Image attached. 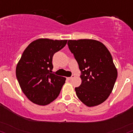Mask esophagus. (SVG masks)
<instances>
[{
	"mask_svg": "<svg viewBox=\"0 0 133 133\" xmlns=\"http://www.w3.org/2000/svg\"><path fill=\"white\" fill-rule=\"evenodd\" d=\"M75 77V75H72L71 77H69V78H67V79H68V80H71L72 79H73V78H74Z\"/></svg>",
	"mask_w": 133,
	"mask_h": 133,
	"instance_id": "1",
	"label": "esophagus"
}]
</instances>
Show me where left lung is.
Masks as SVG:
<instances>
[{
  "instance_id": "8db88e82",
  "label": "left lung",
  "mask_w": 133,
  "mask_h": 133,
  "mask_svg": "<svg viewBox=\"0 0 133 133\" xmlns=\"http://www.w3.org/2000/svg\"><path fill=\"white\" fill-rule=\"evenodd\" d=\"M68 45L81 71V84L75 88L77 97L89 107L102 104L117 78L112 55L104 44L94 39L68 40Z\"/></svg>"
}]
</instances>
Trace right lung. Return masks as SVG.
I'll return each mask as SVG.
<instances>
[{
  "instance_id": "add662e5",
  "label": "right lung",
  "mask_w": 133,
  "mask_h": 133,
  "mask_svg": "<svg viewBox=\"0 0 133 133\" xmlns=\"http://www.w3.org/2000/svg\"><path fill=\"white\" fill-rule=\"evenodd\" d=\"M67 40L39 39L28 45L16 65V76L23 92L34 104L45 105L60 94L66 78L52 73V57Z\"/></svg>"
}]
</instances>
